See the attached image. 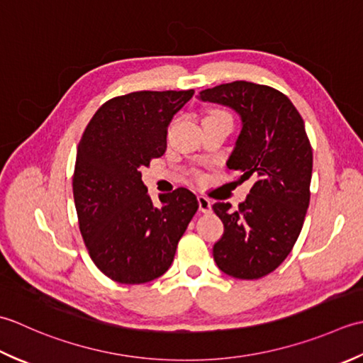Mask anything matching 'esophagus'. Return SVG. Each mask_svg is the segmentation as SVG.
Instances as JSON below:
<instances>
[{"mask_svg": "<svg viewBox=\"0 0 363 363\" xmlns=\"http://www.w3.org/2000/svg\"><path fill=\"white\" fill-rule=\"evenodd\" d=\"M197 202H199V210H201L202 213H208L211 210V202L206 197L199 196Z\"/></svg>", "mask_w": 363, "mask_h": 363, "instance_id": "34e87169", "label": "esophagus"}]
</instances>
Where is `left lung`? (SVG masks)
Wrapping results in <instances>:
<instances>
[{"label":"left lung","instance_id":"8db88e82","mask_svg":"<svg viewBox=\"0 0 363 363\" xmlns=\"http://www.w3.org/2000/svg\"><path fill=\"white\" fill-rule=\"evenodd\" d=\"M197 97L240 116L227 167L254 183L236 211L228 202L213 205L224 224L214 262L232 277L260 279L291 252L306 219L313 153L304 121L286 95L247 81L205 89Z\"/></svg>","mask_w":363,"mask_h":363}]
</instances>
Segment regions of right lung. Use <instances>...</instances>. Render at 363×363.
<instances>
[{"instance_id":"add662e5","label":"right lung","mask_w":363,"mask_h":363,"mask_svg":"<svg viewBox=\"0 0 363 363\" xmlns=\"http://www.w3.org/2000/svg\"><path fill=\"white\" fill-rule=\"evenodd\" d=\"M194 91H140L100 106L73 174L79 232L95 266L119 284H145L171 268L199 203L186 188L155 206L139 169L166 152L167 127Z\"/></svg>"}]
</instances>
